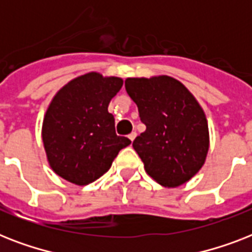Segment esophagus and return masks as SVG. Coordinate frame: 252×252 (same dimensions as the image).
<instances>
[{
	"instance_id": "1",
	"label": "esophagus",
	"mask_w": 252,
	"mask_h": 252,
	"mask_svg": "<svg viewBox=\"0 0 252 252\" xmlns=\"http://www.w3.org/2000/svg\"><path fill=\"white\" fill-rule=\"evenodd\" d=\"M136 136H137V133H136V132H132V133H130L129 136H128V137H129L130 141L133 142V140H134V138H136Z\"/></svg>"
}]
</instances>
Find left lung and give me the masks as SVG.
Here are the masks:
<instances>
[{
  "instance_id": "obj_1",
  "label": "left lung",
  "mask_w": 252,
  "mask_h": 252,
  "mask_svg": "<svg viewBox=\"0 0 252 252\" xmlns=\"http://www.w3.org/2000/svg\"><path fill=\"white\" fill-rule=\"evenodd\" d=\"M126 90L146 126L133 141L146 172L165 187L188 182L204 165L209 148L207 119L199 103L168 76L126 78Z\"/></svg>"
}]
</instances>
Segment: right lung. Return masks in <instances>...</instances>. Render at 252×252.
Here are the masks:
<instances>
[{"instance_id":"right-lung-1","label":"right lung","mask_w":252,"mask_h":252,"mask_svg":"<svg viewBox=\"0 0 252 252\" xmlns=\"http://www.w3.org/2000/svg\"><path fill=\"white\" fill-rule=\"evenodd\" d=\"M122 86L118 77L87 73L65 85L53 98L41 136L57 175L78 186L93 183L129 145V138L116 134L114 115L108 112L111 99Z\"/></svg>"}]
</instances>
